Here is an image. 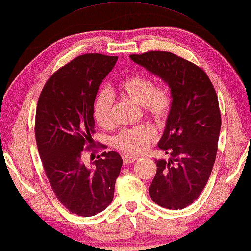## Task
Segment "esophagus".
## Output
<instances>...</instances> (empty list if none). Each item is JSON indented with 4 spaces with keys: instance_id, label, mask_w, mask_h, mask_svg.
Returning a JSON list of instances; mask_svg holds the SVG:
<instances>
[{
    "instance_id": "esophagus-1",
    "label": "esophagus",
    "mask_w": 251,
    "mask_h": 251,
    "mask_svg": "<svg viewBox=\"0 0 251 251\" xmlns=\"http://www.w3.org/2000/svg\"><path fill=\"white\" fill-rule=\"evenodd\" d=\"M137 160H139L138 156H134V155H125L123 156V163L125 164H130V163H133Z\"/></svg>"
}]
</instances>
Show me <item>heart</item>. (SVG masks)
<instances>
[{
    "label": "heart",
    "mask_w": 251,
    "mask_h": 251,
    "mask_svg": "<svg viewBox=\"0 0 251 251\" xmlns=\"http://www.w3.org/2000/svg\"><path fill=\"white\" fill-rule=\"evenodd\" d=\"M120 94L133 102L141 104L144 111L155 120L169 117L172 109L173 98L165 87L155 86L150 77L133 75L119 83ZM112 95L107 89L97 94L94 101V117L101 128L108 129L112 126ZM155 138V131L149 125L121 130L113 139V146L122 152L140 153Z\"/></svg>",
    "instance_id": "obj_1"
}]
</instances>
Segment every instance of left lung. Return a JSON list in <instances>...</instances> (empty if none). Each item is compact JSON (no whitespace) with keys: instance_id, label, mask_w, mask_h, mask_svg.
Returning a JSON list of instances; mask_svg holds the SVG:
<instances>
[{"instance_id":"obj_1","label":"left lung","mask_w":251,"mask_h":251,"mask_svg":"<svg viewBox=\"0 0 251 251\" xmlns=\"http://www.w3.org/2000/svg\"><path fill=\"white\" fill-rule=\"evenodd\" d=\"M130 57L171 88L173 104L159 142L171 159L155 160L149 194L161 207L183 209L201 195L216 160L222 126L216 91L203 68L173 52L151 50Z\"/></svg>"}]
</instances>
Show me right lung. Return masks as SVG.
<instances>
[{
	"label": "right lung",
	"mask_w": 251,
	"mask_h": 251,
	"mask_svg": "<svg viewBox=\"0 0 251 251\" xmlns=\"http://www.w3.org/2000/svg\"><path fill=\"white\" fill-rule=\"evenodd\" d=\"M117 60L101 54L78 56L48 78L38 98L35 138L44 171L58 201L78 216H94L108 207L122 166L114 151L97 156L90 168L82 156L98 152L92 148V108Z\"/></svg>",
	"instance_id": "1"
}]
</instances>
